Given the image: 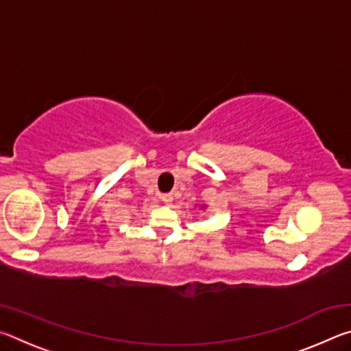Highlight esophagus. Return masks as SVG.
I'll return each mask as SVG.
<instances>
[{
  "mask_svg": "<svg viewBox=\"0 0 351 351\" xmlns=\"http://www.w3.org/2000/svg\"><path fill=\"white\" fill-rule=\"evenodd\" d=\"M162 201H164L165 204H170L171 201H173V195H171V193H164L162 195Z\"/></svg>",
  "mask_w": 351,
  "mask_h": 351,
  "instance_id": "esophagus-1",
  "label": "esophagus"
}]
</instances>
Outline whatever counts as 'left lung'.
I'll use <instances>...</instances> for the list:
<instances>
[{
  "label": "left lung",
  "instance_id": "left-lung-1",
  "mask_svg": "<svg viewBox=\"0 0 351 351\" xmlns=\"http://www.w3.org/2000/svg\"><path fill=\"white\" fill-rule=\"evenodd\" d=\"M199 209H203V210H204V209H206V206H204V204H203V206H199Z\"/></svg>",
  "mask_w": 351,
  "mask_h": 351
}]
</instances>
